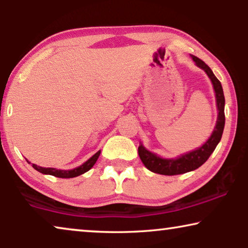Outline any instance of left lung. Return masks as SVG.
Segmentation results:
<instances>
[{"label":"left lung","instance_id":"left-lung-1","mask_svg":"<svg viewBox=\"0 0 248 248\" xmlns=\"http://www.w3.org/2000/svg\"><path fill=\"white\" fill-rule=\"evenodd\" d=\"M191 56L193 61L196 63V65L204 70L206 74H208V77L212 81L213 88H215L216 91L217 107H218L219 110L217 125L211 137H210L209 140L201 148L196 149V150L192 152H188L186 155H183L177 159H162L160 157H157L155 154L148 151L141 144L138 149L141 161L143 162V165L149 170L155 172V174L172 176L195 170V169H198L200 166H202L208 160L212 152L215 151V149L218 145L220 140H221L223 127H225V96H223L221 83H220V81L213 74L212 70L202 60H200L199 57L194 55Z\"/></svg>","mask_w":248,"mask_h":248}]
</instances>
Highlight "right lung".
<instances>
[{"label": "right lung", "instance_id": "1", "mask_svg": "<svg viewBox=\"0 0 248 248\" xmlns=\"http://www.w3.org/2000/svg\"><path fill=\"white\" fill-rule=\"evenodd\" d=\"M100 151H98L97 154H94L93 157H91L89 160L84 162L83 165H81L80 167L71 169V170H59V169L55 168H44V167H39L35 164H32V167L36 169L37 171L42 172V174H46V175H52L55 176V177H60V178H72V177H77V176L82 175L84 172H87L89 169L93 168V166L96 164L98 157H99ZM30 164V162H29Z\"/></svg>", "mask_w": 248, "mask_h": 248}]
</instances>
